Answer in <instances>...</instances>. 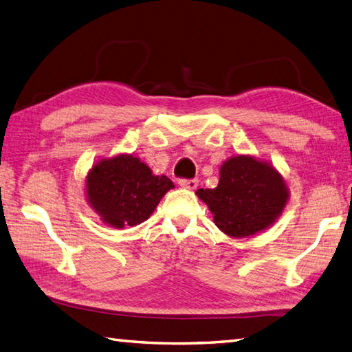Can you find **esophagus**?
<instances>
[{"label":"esophagus","instance_id":"obj_1","mask_svg":"<svg viewBox=\"0 0 352 352\" xmlns=\"http://www.w3.org/2000/svg\"><path fill=\"white\" fill-rule=\"evenodd\" d=\"M179 185L184 186V188H188V190H196L199 181L197 179H179Z\"/></svg>","mask_w":352,"mask_h":352}]
</instances>
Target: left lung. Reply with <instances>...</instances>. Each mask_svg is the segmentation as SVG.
Here are the masks:
<instances>
[{"mask_svg": "<svg viewBox=\"0 0 352 352\" xmlns=\"http://www.w3.org/2000/svg\"><path fill=\"white\" fill-rule=\"evenodd\" d=\"M197 196L214 214L218 229L244 238L274 223L286 205L287 190L270 164L238 155L223 164L215 188H200Z\"/></svg>", "mask_w": 352, "mask_h": 352, "instance_id": "1", "label": "left lung"}]
</instances>
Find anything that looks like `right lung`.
<instances>
[{
	"label": "right lung",
	"instance_id": "1",
	"mask_svg": "<svg viewBox=\"0 0 352 352\" xmlns=\"http://www.w3.org/2000/svg\"><path fill=\"white\" fill-rule=\"evenodd\" d=\"M173 182L153 176L151 168L132 155L98 162L87 176L91 208L114 228L137 226L152 215Z\"/></svg>",
	"mask_w": 352,
	"mask_h": 352
}]
</instances>
